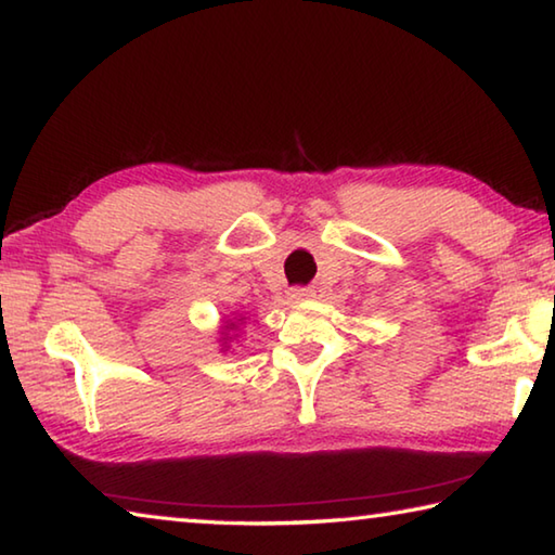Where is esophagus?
Returning a JSON list of instances; mask_svg holds the SVG:
<instances>
[{
    "label": "esophagus",
    "instance_id": "obj_1",
    "mask_svg": "<svg viewBox=\"0 0 555 555\" xmlns=\"http://www.w3.org/2000/svg\"><path fill=\"white\" fill-rule=\"evenodd\" d=\"M315 294V291L311 288V286H296V288H291V300H304V298H311Z\"/></svg>",
    "mask_w": 555,
    "mask_h": 555
}]
</instances>
